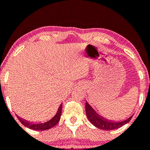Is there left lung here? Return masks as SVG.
<instances>
[{
  "instance_id": "1",
  "label": "left lung",
  "mask_w": 150,
  "mask_h": 150,
  "mask_svg": "<svg viewBox=\"0 0 150 150\" xmlns=\"http://www.w3.org/2000/svg\"><path fill=\"white\" fill-rule=\"evenodd\" d=\"M85 110L86 116H87L89 122L96 128L102 130H105V131H110V130L117 129L123 127L124 125L129 122L133 117V115H131L127 120L123 121H112L107 120V119L99 115L93 109V108L88 103L87 101L85 103Z\"/></svg>"
}]
</instances>
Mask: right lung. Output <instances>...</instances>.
<instances>
[{"label":"right lung","mask_w":150,"mask_h":150,"mask_svg":"<svg viewBox=\"0 0 150 150\" xmlns=\"http://www.w3.org/2000/svg\"><path fill=\"white\" fill-rule=\"evenodd\" d=\"M61 110H62V104L60 105L59 109H58L57 112L56 113L54 116L52 117L51 120L46 122H44V123H32L31 122H28V121L23 120V119L21 118V117L17 116V117L18 120L20 121L21 123L26 127L28 128V129L35 130V131H45V130H48L54 127L58 124V122H59L61 118Z\"/></svg>","instance_id":"add662e5"}]
</instances>
